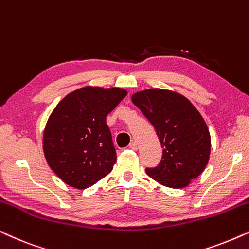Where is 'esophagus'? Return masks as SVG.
Masks as SVG:
<instances>
[{
	"mask_svg": "<svg viewBox=\"0 0 249 249\" xmlns=\"http://www.w3.org/2000/svg\"><path fill=\"white\" fill-rule=\"evenodd\" d=\"M128 148L132 149V150H136V149H138V143H136L135 141H132L131 143H129Z\"/></svg>",
	"mask_w": 249,
	"mask_h": 249,
	"instance_id": "34e87169",
	"label": "esophagus"
}]
</instances>
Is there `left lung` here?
I'll use <instances>...</instances> for the list:
<instances>
[{"mask_svg":"<svg viewBox=\"0 0 249 249\" xmlns=\"http://www.w3.org/2000/svg\"><path fill=\"white\" fill-rule=\"evenodd\" d=\"M156 128L162 158L150 177L163 186L183 188L205 169L211 151V136L205 121L186 97L164 89H148L132 96Z\"/></svg>","mask_w":249,"mask_h":249,"instance_id":"obj_1","label":"left lung"}]
</instances>
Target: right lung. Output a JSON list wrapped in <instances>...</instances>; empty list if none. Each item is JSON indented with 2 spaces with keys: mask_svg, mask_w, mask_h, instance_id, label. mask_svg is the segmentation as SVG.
<instances>
[{
  "mask_svg": "<svg viewBox=\"0 0 249 249\" xmlns=\"http://www.w3.org/2000/svg\"><path fill=\"white\" fill-rule=\"evenodd\" d=\"M122 88L85 87L57 104L44 129L48 166L65 184L78 190L107 176L116 162L107 115L123 100Z\"/></svg>",
  "mask_w": 249,
  "mask_h": 249,
  "instance_id": "right-lung-1",
  "label": "right lung"
}]
</instances>
